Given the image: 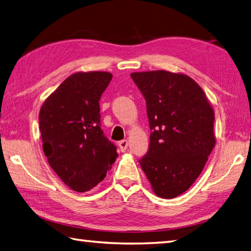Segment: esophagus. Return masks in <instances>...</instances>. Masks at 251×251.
<instances>
[{"mask_svg":"<svg viewBox=\"0 0 251 251\" xmlns=\"http://www.w3.org/2000/svg\"><path fill=\"white\" fill-rule=\"evenodd\" d=\"M119 147H120L122 152H125V151L127 150V148H128V141H127L126 139L121 140V141L119 142Z\"/></svg>","mask_w":251,"mask_h":251,"instance_id":"esophagus-1","label":"esophagus"}]
</instances>
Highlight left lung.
Here are the masks:
<instances>
[{
  "label": "left lung",
  "instance_id": "obj_1",
  "mask_svg": "<svg viewBox=\"0 0 251 251\" xmlns=\"http://www.w3.org/2000/svg\"><path fill=\"white\" fill-rule=\"evenodd\" d=\"M130 76L146 99L150 146L139 159L152 189L163 199L182 194L201 175L215 147V113L188 75L168 71Z\"/></svg>",
  "mask_w": 251,
  "mask_h": 251
}]
</instances>
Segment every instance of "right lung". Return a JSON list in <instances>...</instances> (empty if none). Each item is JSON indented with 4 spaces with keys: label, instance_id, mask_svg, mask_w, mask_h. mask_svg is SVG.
Segmentation results:
<instances>
[{
    "label": "right lung",
    "instance_id": "1",
    "mask_svg": "<svg viewBox=\"0 0 251 251\" xmlns=\"http://www.w3.org/2000/svg\"><path fill=\"white\" fill-rule=\"evenodd\" d=\"M109 72H77L67 77L40 110L43 150L50 167L69 188L87 192L104 179L117 157L103 134L99 100Z\"/></svg>",
    "mask_w": 251,
    "mask_h": 251
}]
</instances>
